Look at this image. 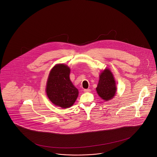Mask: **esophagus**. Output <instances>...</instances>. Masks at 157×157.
Instances as JSON below:
<instances>
[{
    "label": "esophagus",
    "mask_w": 157,
    "mask_h": 157,
    "mask_svg": "<svg viewBox=\"0 0 157 157\" xmlns=\"http://www.w3.org/2000/svg\"><path fill=\"white\" fill-rule=\"evenodd\" d=\"M84 92H91V90L90 89H85L83 90Z\"/></svg>",
    "instance_id": "obj_1"
}]
</instances>
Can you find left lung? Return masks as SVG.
Instances as JSON below:
<instances>
[{
    "label": "left lung",
    "mask_w": 157,
    "mask_h": 157,
    "mask_svg": "<svg viewBox=\"0 0 157 157\" xmlns=\"http://www.w3.org/2000/svg\"><path fill=\"white\" fill-rule=\"evenodd\" d=\"M96 90L98 95L105 101L110 100L115 96L117 91L116 81L109 69H105L100 74Z\"/></svg>",
    "instance_id": "left-lung-1"
}]
</instances>
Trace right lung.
Returning <instances> with one entry per match:
<instances>
[{
    "instance_id": "obj_1",
    "label": "right lung",
    "mask_w": 157,
    "mask_h": 157,
    "mask_svg": "<svg viewBox=\"0 0 157 157\" xmlns=\"http://www.w3.org/2000/svg\"><path fill=\"white\" fill-rule=\"evenodd\" d=\"M70 68L64 64L55 65L47 81V95L50 101L63 109L71 107L78 96V90L72 83Z\"/></svg>"
}]
</instances>
